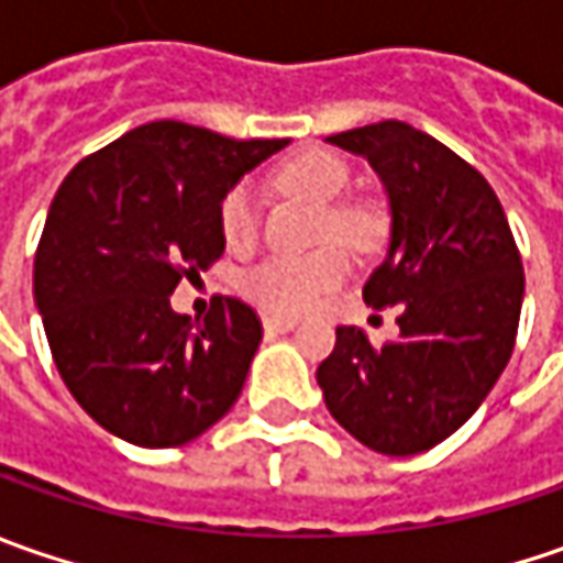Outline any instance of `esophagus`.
Listing matches in <instances>:
<instances>
[{"label":"esophagus","mask_w":563,"mask_h":563,"mask_svg":"<svg viewBox=\"0 0 563 563\" xmlns=\"http://www.w3.org/2000/svg\"><path fill=\"white\" fill-rule=\"evenodd\" d=\"M294 325H297V322H294V319H285V316H266V319H263V329H266L269 335H282V332H291Z\"/></svg>","instance_id":"1"}]
</instances>
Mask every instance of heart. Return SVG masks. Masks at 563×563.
Segmentation results:
<instances>
[{
	"mask_svg": "<svg viewBox=\"0 0 563 563\" xmlns=\"http://www.w3.org/2000/svg\"><path fill=\"white\" fill-rule=\"evenodd\" d=\"M347 165L335 153L303 150L275 165L272 185L291 197L319 206L316 241H341L347 247H373L378 234V212L373 206L338 200L347 187ZM219 228L228 247H253L260 234V206L247 185H234L219 203ZM351 272L347 253L338 244L319 247L307 256H275L241 278V288L253 303L275 316H300L313 310L325 294L338 288Z\"/></svg>",
	"mask_w": 563,
	"mask_h": 563,
	"instance_id": "obj_1",
	"label": "heart"
}]
</instances>
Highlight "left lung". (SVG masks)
Returning a JSON list of instances; mask_svg holds the SVG:
<instances>
[{
	"label": "left lung",
	"instance_id": "1",
	"mask_svg": "<svg viewBox=\"0 0 563 563\" xmlns=\"http://www.w3.org/2000/svg\"><path fill=\"white\" fill-rule=\"evenodd\" d=\"M366 156L391 203L388 256L363 300L400 307L395 341L338 325L316 382L329 413L378 454L407 457L457 432L505 373L523 307V260L486 178L404 121L332 134Z\"/></svg>",
	"mask_w": 563,
	"mask_h": 563
}]
</instances>
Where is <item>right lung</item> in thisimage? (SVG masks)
<instances>
[{
	"label": "right lung",
	"instance_id": "add662e5",
	"mask_svg": "<svg viewBox=\"0 0 563 563\" xmlns=\"http://www.w3.org/2000/svg\"><path fill=\"white\" fill-rule=\"evenodd\" d=\"M285 143L150 121L84 156L55 190L33 300L58 376L112 435L178 448L234 407L263 338L260 316L216 297L190 319L168 297L225 253L222 197Z\"/></svg>",
	"mask_w": 563,
	"mask_h": 563
}]
</instances>
